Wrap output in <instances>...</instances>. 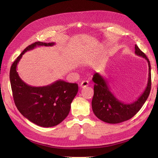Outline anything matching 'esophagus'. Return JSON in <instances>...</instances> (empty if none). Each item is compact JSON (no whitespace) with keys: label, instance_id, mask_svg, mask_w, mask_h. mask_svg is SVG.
Returning a JSON list of instances; mask_svg holds the SVG:
<instances>
[{"label":"esophagus","instance_id":"obj_1","mask_svg":"<svg viewBox=\"0 0 158 158\" xmlns=\"http://www.w3.org/2000/svg\"><path fill=\"white\" fill-rule=\"evenodd\" d=\"M88 85H89V82H88V81H82L81 82L80 86H81V88H85V87L88 86Z\"/></svg>","mask_w":158,"mask_h":158}]
</instances>
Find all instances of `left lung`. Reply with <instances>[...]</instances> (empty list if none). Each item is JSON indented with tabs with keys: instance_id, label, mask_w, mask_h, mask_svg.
<instances>
[{
	"instance_id": "1",
	"label": "left lung",
	"mask_w": 158,
	"mask_h": 158,
	"mask_svg": "<svg viewBox=\"0 0 158 158\" xmlns=\"http://www.w3.org/2000/svg\"><path fill=\"white\" fill-rule=\"evenodd\" d=\"M135 54L143 57L148 64V78L147 87L134 102L125 104L114 97L107 85L106 79L100 73H95L93 76L94 94L92 101V110L96 117L109 123H118L131 119L139 111L147 101L151 89V64L146 55L135 45Z\"/></svg>"
}]
</instances>
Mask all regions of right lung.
Masks as SVG:
<instances>
[{
    "mask_svg": "<svg viewBox=\"0 0 158 158\" xmlns=\"http://www.w3.org/2000/svg\"><path fill=\"white\" fill-rule=\"evenodd\" d=\"M54 44L36 41L29 45L13 62L10 73L13 97L17 109L29 121L44 127L57 126L67 117L71 103L77 94L78 85L58 80L46 86H31L20 79L16 66L25 52L36 47Z\"/></svg>",
    "mask_w": 158,
    "mask_h": 158,
    "instance_id": "add662e5",
    "label": "right lung"
}]
</instances>
